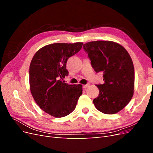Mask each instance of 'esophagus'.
Returning a JSON list of instances; mask_svg holds the SVG:
<instances>
[{"mask_svg":"<svg viewBox=\"0 0 153 153\" xmlns=\"http://www.w3.org/2000/svg\"><path fill=\"white\" fill-rule=\"evenodd\" d=\"M89 86H90V84H86V85H83V88H84V89H86V88L89 87Z\"/></svg>","mask_w":153,"mask_h":153,"instance_id":"esophagus-1","label":"esophagus"}]
</instances>
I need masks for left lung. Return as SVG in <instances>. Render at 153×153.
Listing matches in <instances>:
<instances>
[{
    "instance_id": "8db88e82",
    "label": "left lung",
    "mask_w": 153,
    "mask_h": 153,
    "mask_svg": "<svg viewBox=\"0 0 153 153\" xmlns=\"http://www.w3.org/2000/svg\"><path fill=\"white\" fill-rule=\"evenodd\" d=\"M92 67L103 73V84L96 85L99 95L93 100L101 112L114 114L126 106L134 92L135 71L132 59L122 45L110 41L84 44Z\"/></svg>"
}]
</instances>
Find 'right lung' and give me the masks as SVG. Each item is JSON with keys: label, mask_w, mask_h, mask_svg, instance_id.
Instances as JSON below:
<instances>
[{"label": "right lung", "mask_w": 153, "mask_h": 153, "mask_svg": "<svg viewBox=\"0 0 153 153\" xmlns=\"http://www.w3.org/2000/svg\"><path fill=\"white\" fill-rule=\"evenodd\" d=\"M83 43H53L40 48L29 67L32 97L44 112L63 117L75 109L82 94V85H69L62 80L68 75V59L81 50Z\"/></svg>", "instance_id": "add662e5"}]
</instances>
